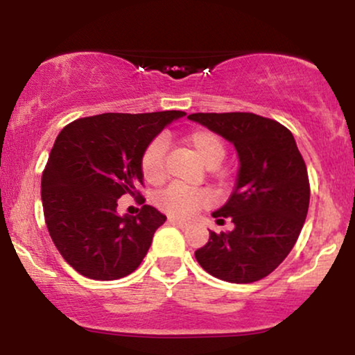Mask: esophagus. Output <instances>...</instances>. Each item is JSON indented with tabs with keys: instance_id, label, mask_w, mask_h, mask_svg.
<instances>
[{
	"instance_id": "obj_1",
	"label": "esophagus",
	"mask_w": 355,
	"mask_h": 355,
	"mask_svg": "<svg viewBox=\"0 0 355 355\" xmlns=\"http://www.w3.org/2000/svg\"><path fill=\"white\" fill-rule=\"evenodd\" d=\"M168 222L172 223V225H177L178 229H187V227H189V222H185V220H182V218L170 217V218H168Z\"/></svg>"
}]
</instances>
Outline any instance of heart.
<instances>
[{"instance_id": "obj_1", "label": "heart", "mask_w": 355, "mask_h": 355, "mask_svg": "<svg viewBox=\"0 0 355 355\" xmlns=\"http://www.w3.org/2000/svg\"><path fill=\"white\" fill-rule=\"evenodd\" d=\"M185 144L207 168H215L225 157V145L210 130H195L187 137ZM141 173L152 185H160L165 180V144L160 138L153 140L141 155ZM210 200L207 190L172 185L158 195L157 205L175 217H190L198 209L209 205Z\"/></svg>"}]
</instances>
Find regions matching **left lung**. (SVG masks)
Instances as JSON below:
<instances>
[{
	"label": "left lung",
	"mask_w": 355,
	"mask_h": 355,
	"mask_svg": "<svg viewBox=\"0 0 355 355\" xmlns=\"http://www.w3.org/2000/svg\"><path fill=\"white\" fill-rule=\"evenodd\" d=\"M189 120L230 141L240 164L230 198L211 214L217 222L230 217L234 229L210 230L195 259L225 282L263 279L294 248L307 217L311 187L295 138L279 121L255 113H193Z\"/></svg>",
	"instance_id": "obj_1"
}]
</instances>
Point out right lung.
<instances>
[{
	"mask_svg": "<svg viewBox=\"0 0 355 355\" xmlns=\"http://www.w3.org/2000/svg\"><path fill=\"white\" fill-rule=\"evenodd\" d=\"M185 115L101 113L75 120L56 137L42 178L43 211L53 243L78 274L116 280L140 266L166 217L152 205L135 217L120 215L118 198L140 195L145 148Z\"/></svg>",
	"mask_w": 355,
	"mask_h": 355,
	"instance_id": "obj_1",
	"label": "right lung"
}]
</instances>
